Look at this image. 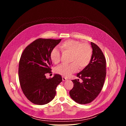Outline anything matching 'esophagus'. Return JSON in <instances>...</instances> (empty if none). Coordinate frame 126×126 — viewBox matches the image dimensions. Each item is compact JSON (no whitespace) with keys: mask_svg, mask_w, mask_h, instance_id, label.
<instances>
[{"mask_svg":"<svg viewBox=\"0 0 126 126\" xmlns=\"http://www.w3.org/2000/svg\"><path fill=\"white\" fill-rule=\"evenodd\" d=\"M67 80V78H66V77H62V80H63V81H66Z\"/></svg>","mask_w":126,"mask_h":126,"instance_id":"obj_1","label":"esophagus"}]
</instances>
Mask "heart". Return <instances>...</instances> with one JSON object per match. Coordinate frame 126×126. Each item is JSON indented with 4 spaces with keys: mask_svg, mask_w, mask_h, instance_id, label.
Segmentation results:
<instances>
[{
    "mask_svg": "<svg viewBox=\"0 0 126 126\" xmlns=\"http://www.w3.org/2000/svg\"><path fill=\"white\" fill-rule=\"evenodd\" d=\"M61 52L64 54H70L69 65L62 64L56 68V72L63 76L68 77L77 71V68L83 69L86 67L91 61L92 56V49L87 43L69 40L63 42L59 45ZM50 57L54 63L58 64L61 59L59 50L55 47L50 53Z\"/></svg>",
    "mask_w": 126,
    "mask_h": 126,
    "instance_id": "heart-1",
    "label": "heart"
}]
</instances>
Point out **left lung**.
I'll return each mask as SVG.
<instances>
[{
    "label": "left lung",
    "mask_w": 126,
    "mask_h": 126,
    "mask_svg": "<svg viewBox=\"0 0 126 126\" xmlns=\"http://www.w3.org/2000/svg\"><path fill=\"white\" fill-rule=\"evenodd\" d=\"M93 49L90 62L77 76L82 80H72L74 87L70 91L71 98L80 104L92 102L100 94L103 87L106 75V61L101 49L91 42Z\"/></svg>",
    "instance_id": "left-lung-1"
}]
</instances>
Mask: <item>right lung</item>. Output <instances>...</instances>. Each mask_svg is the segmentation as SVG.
<instances>
[{
  "instance_id": "1",
  "label": "right lung",
  "mask_w": 126,
  "mask_h": 126,
  "mask_svg": "<svg viewBox=\"0 0 126 126\" xmlns=\"http://www.w3.org/2000/svg\"><path fill=\"white\" fill-rule=\"evenodd\" d=\"M61 40L39 38L22 53L18 68L20 85L24 95L34 104L42 105L51 101L55 96L56 87L62 81L59 74L49 79L45 76L52 73L50 53Z\"/></svg>"
}]
</instances>
